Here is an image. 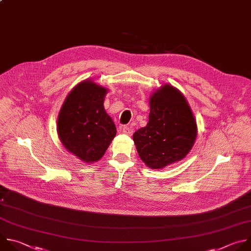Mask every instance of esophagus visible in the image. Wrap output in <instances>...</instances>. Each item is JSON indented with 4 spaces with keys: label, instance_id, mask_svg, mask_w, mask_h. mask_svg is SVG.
<instances>
[{
    "label": "esophagus",
    "instance_id": "esophagus-1",
    "mask_svg": "<svg viewBox=\"0 0 251 251\" xmlns=\"http://www.w3.org/2000/svg\"><path fill=\"white\" fill-rule=\"evenodd\" d=\"M121 130L123 133L126 134V135H131L132 134V129L129 126H122Z\"/></svg>",
    "mask_w": 251,
    "mask_h": 251
}]
</instances>
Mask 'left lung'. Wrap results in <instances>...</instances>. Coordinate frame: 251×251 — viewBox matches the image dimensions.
<instances>
[{"mask_svg":"<svg viewBox=\"0 0 251 251\" xmlns=\"http://www.w3.org/2000/svg\"><path fill=\"white\" fill-rule=\"evenodd\" d=\"M198 133L184 95L164 84L149 97L148 123L133 135L140 159L150 169H162L186 157Z\"/></svg>","mask_w":251,"mask_h":251,"instance_id":"1","label":"left lung"}]
</instances>
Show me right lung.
<instances>
[{
    "label": "right lung",
    "instance_id": "add662e5",
    "mask_svg": "<svg viewBox=\"0 0 251 251\" xmlns=\"http://www.w3.org/2000/svg\"><path fill=\"white\" fill-rule=\"evenodd\" d=\"M108 89L91 79L77 84L67 95L57 118V133L63 146L81 161L101 159L117 134L104 108Z\"/></svg>",
    "mask_w": 251,
    "mask_h": 251
}]
</instances>
